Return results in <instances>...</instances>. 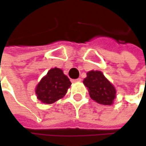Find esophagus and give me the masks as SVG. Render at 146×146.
Here are the masks:
<instances>
[{"label":"esophagus","instance_id":"1","mask_svg":"<svg viewBox=\"0 0 146 146\" xmlns=\"http://www.w3.org/2000/svg\"><path fill=\"white\" fill-rule=\"evenodd\" d=\"M79 81H81V78H78L77 79H73V82H79Z\"/></svg>","mask_w":146,"mask_h":146}]
</instances>
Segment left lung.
<instances>
[{
	"mask_svg": "<svg viewBox=\"0 0 146 146\" xmlns=\"http://www.w3.org/2000/svg\"><path fill=\"white\" fill-rule=\"evenodd\" d=\"M91 99L102 105H111L116 97V90L100 71H90L84 79Z\"/></svg>",
	"mask_w": 146,
	"mask_h": 146,
	"instance_id": "1",
	"label": "left lung"
}]
</instances>
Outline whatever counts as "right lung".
I'll use <instances>...</instances> for the list:
<instances>
[{
  "label": "right lung",
  "instance_id": "1",
  "mask_svg": "<svg viewBox=\"0 0 146 146\" xmlns=\"http://www.w3.org/2000/svg\"><path fill=\"white\" fill-rule=\"evenodd\" d=\"M69 78L60 68L50 69L36 87V95L40 101L51 104L62 98L70 87Z\"/></svg>",
  "mask_w": 146,
  "mask_h": 146
}]
</instances>
